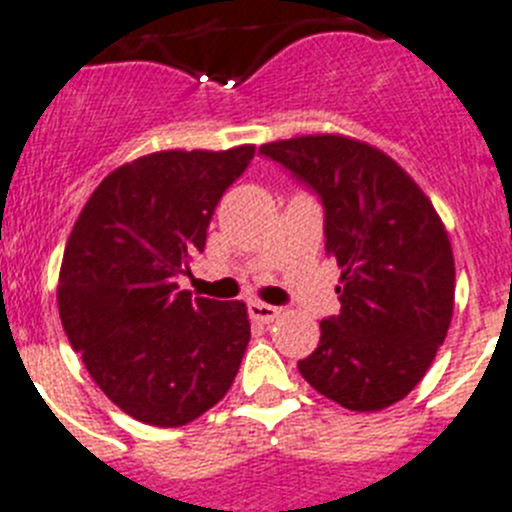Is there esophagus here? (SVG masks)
<instances>
[{"label":"esophagus","mask_w":512,"mask_h":512,"mask_svg":"<svg viewBox=\"0 0 512 512\" xmlns=\"http://www.w3.org/2000/svg\"><path fill=\"white\" fill-rule=\"evenodd\" d=\"M247 311H250V319L260 321V324H270V321H275L283 313L278 306H270V303L262 301H250Z\"/></svg>","instance_id":"esophagus-1"}]
</instances>
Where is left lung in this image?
Wrapping results in <instances>:
<instances>
[{"mask_svg":"<svg viewBox=\"0 0 512 512\" xmlns=\"http://www.w3.org/2000/svg\"><path fill=\"white\" fill-rule=\"evenodd\" d=\"M319 193L342 311L321 321L303 380L349 411L398 403L423 380L454 313V252L441 216L390 155L344 135L260 145Z\"/></svg>","mask_w":512,"mask_h":512,"instance_id":"8db88e82","label":"left lung"}]
</instances>
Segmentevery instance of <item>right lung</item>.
<instances>
[{"mask_svg": "<svg viewBox=\"0 0 512 512\" xmlns=\"http://www.w3.org/2000/svg\"><path fill=\"white\" fill-rule=\"evenodd\" d=\"M255 155L160 150L112 170L78 214L58 275V311L119 411L160 428L186 426L227 395L250 342L242 301L178 288L204 252L211 214Z\"/></svg>", "mask_w": 512, "mask_h": 512, "instance_id": "1", "label": "right lung"}]
</instances>
